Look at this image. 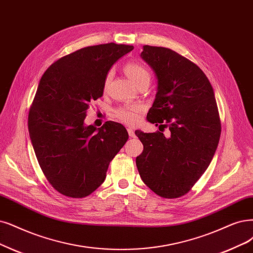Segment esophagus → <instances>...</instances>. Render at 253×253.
Returning a JSON list of instances; mask_svg holds the SVG:
<instances>
[{"label":"esophagus","mask_w":253,"mask_h":253,"mask_svg":"<svg viewBox=\"0 0 253 253\" xmlns=\"http://www.w3.org/2000/svg\"><path fill=\"white\" fill-rule=\"evenodd\" d=\"M127 131H128V134H129L130 137H134V136H135V133H134V130H133V129L128 128Z\"/></svg>","instance_id":"34e87169"}]
</instances>
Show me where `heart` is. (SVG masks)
Listing matches in <instances>:
<instances>
[{"instance_id":"obj_1","label":"heart","mask_w":253,"mask_h":253,"mask_svg":"<svg viewBox=\"0 0 253 253\" xmlns=\"http://www.w3.org/2000/svg\"><path fill=\"white\" fill-rule=\"evenodd\" d=\"M125 72L127 74V76L130 78V80H131L134 84L143 79H150V73L148 72V70L144 67L143 64L138 63V62L127 63L125 67ZM109 80H110V75H108V76L106 77L105 85H107ZM138 109L139 108L137 106L122 107V108L118 109L117 117L123 122H126V123L132 124L137 120Z\"/></svg>"}]
</instances>
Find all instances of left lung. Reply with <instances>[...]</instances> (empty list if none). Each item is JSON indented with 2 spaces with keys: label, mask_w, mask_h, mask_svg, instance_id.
<instances>
[{
  "label": "left lung",
  "mask_w": 253,
  "mask_h": 253,
  "mask_svg": "<svg viewBox=\"0 0 253 253\" xmlns=\"http://www.w3.org/2000/svg\"><path fill=\"white\" fill-rule=\"evenodd\" d=\"M141 57L157 80L147 120L156 125L168 123L170 133L166 137L160 131L136 130L144 145L136 167L142 180L155 194L178 198L193 188L217 150L221 134L217 102L205 74L178 53L144 45Z\"/></svg>",
  "instance_id": "1"
}]
</instances>
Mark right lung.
Returning <instances> with one entry per match:
<instances>
[{
	"label": "right lung",
	"instance_id": "right-lung-1",
	"mask_svg": "<svg viewBox=\"0 0 253 253\" xmlns=\"http://www.w3.org/2000/svg\"><path fill=\"white\" fill-rule=\"evenodd\" d=\"M133 45L86 46L44 72L29 111L28 128L37 161L60 194L86 197L105 180L108 165L128 139L126 128L108 121L85 125L89 102L102 97L110 69Z\"/></svg>",
	"mask_w": 253,
	"mask_h": 253
}]
</instances>
